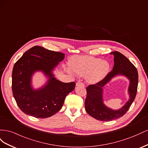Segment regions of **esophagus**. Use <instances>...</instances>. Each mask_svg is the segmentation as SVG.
<instances>
[{
  "instance_id": "1",
  "label": "esophagus",
  "mask_w": 148,
  "mask_h": 148,
  "mask_svg": "<svg viewBox=\"0 0 148 148\" xmlns=\"http://www.w3.org/2000/svg\"><path fill=\"white\" fill-rule=\"evenodd\" d=\"M76 85H77V86H83V87H84V84L83 83H82V82H77V83H76Z\"/></svg>"
}]
</instances>
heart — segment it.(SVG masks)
<instances>
[{
	"instance_id": "1",
	"label": "heart",
	"mask_w": 148,
	"mask_h": 148,
	"mask_svg": "<svg viewBox=\"0 0 148 148\" xmlns=\"http://www.w3.org/2000/svg\"><path fill=\"white\" fill-rule=\"evenodd\" d=\"M70 64L76 73L81 77H87L88 82L92 84L104 79L110 69L107 61L91 56H73L70 59ZM67 70L72 73L70 69Z\"/></svg>"
}]
</instances>
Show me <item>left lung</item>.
Returning a JSON list of instances; mask_svg holds the SVG:
<instances>
[{"label": "left lung", "instance_id": "1", "mask_svg": "<svg viewBox=\"0 0 148 148\" xmlns=\"http://www.w3.org/2000/svg\"><path fill=\"white\" fill-rule=\"evenodd\" d=\"M114 56L113 70L106 77L95 84L86 88L87 96L85 99V109L91 117L101 121H111L122 117L128 110L136 95L138 74L136 67L127 58L119 52H112ZM117 75H125L130 80L129 93L130 99L121 109L113 110L105 106L103 102L102 88L112 78Z\"/></svg>", "mask_w": 148, "mask_h": 148}]
</instances>
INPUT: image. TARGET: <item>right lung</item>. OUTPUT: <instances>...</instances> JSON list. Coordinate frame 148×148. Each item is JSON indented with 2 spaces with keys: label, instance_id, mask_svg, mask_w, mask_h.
<instances>
[{
  "label": "right lung",
  "instance_id": "obj_1",
  "mask_svg": "<svg viewBox=\"0 0 148 148\" xmlns=\"http://www.w3.org/2000/svg\"><path fill=\"white\" fill-rule=\"evenodd\" d=\"M65 54L36 46L25 52L13 66L12 92L16 104L25 114L36 118H47L59 111L65 97L75 89V82L63 83L52 70L64 60ZM41 71L49 78L41 88L31 86L32 75Z\"/></svg>",
  "mask_w": 148,
  "mask_h": 148
}]
</instances>
